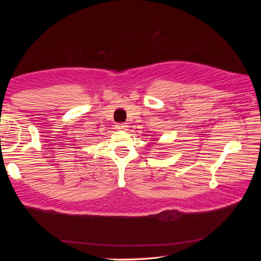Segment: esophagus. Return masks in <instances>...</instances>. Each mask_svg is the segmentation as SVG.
<instances>
[{
  "mask_svg": "<svg viewBox=\"0 0 261 261\" xmlns=\"http://www.w3.org/2000/svg\"><path fill=\"white\" fill-rule=\"evenodd\" d=\"M116 129L117 130H126L127 129V125L125 124V123H117Z\"/></svg>",
  "mask_w": 261,
  "mask_h": 261,
  "instance_id": "34e87169",
  "label": "esophagus"
}]
</instances>
